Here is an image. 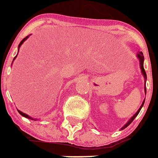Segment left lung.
<instances>
[{"label":"left lung","instance_id":"8db88e82","mask_svg":"<svg viewBox=\"0 0 158 158\" xmlns=\"http://www.w3.org/2000/svg\"><path fill=\"white\" fill-rule=\"evenodd\" d=\"M137 57H138V59H139V62H140L141 72H142L143 76V77H144V82H146V80H147V75H146V72H145V70H144V68H143V61H144V57H143V53H142V52H139V54H137ZM144 90H145V93H146L145 86H144ZM143 103H144V101L143 102V103H142V105H141V107L139 108V110H137V112H136V113L135 114V115H134V116L131 117V119H130V120L128 121V123H127L125 125H124L123 127V128H122L121 130H123V129L127 128V127L130 125L131 123L133 122V120H134V119L136 118V116L138 115V113L140 112L141 109H142V107H143Z\"/></svg>","mask_w":158,"mask_h":158}]
</instances>
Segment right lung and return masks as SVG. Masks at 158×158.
<instances>
[{
	"instance_id": "right-lung-1",
	"label": "right lung",
	"mask_w": 158,
	"mask_h": 158,
	"mask_svg": "<svg viewBox=\"0 0 158 158\" xmlns=\"http://www.w3.org/2000/svg\"><path fill=\"white\" fill-rule=\"evenodd\" d=\"M27 37H28V35H27V36L25 37V38H24V39H23V40H22V42H20V44H19V46H18V49H19V48H20V47H21V45H22V43H23V42H25V40H27ZM15 57H16V56H15ZM15 58H14V60H15ZM18 112H19V113H20V114H21V115H22V116H24V117H26V118H28V119H32V120H34V119H33L32 117H30V116H27V114H25V113H22V111L18 110Z\"/></svg>"
}]
</instances>
